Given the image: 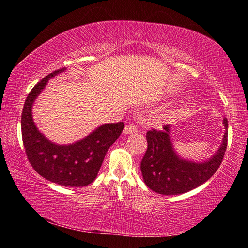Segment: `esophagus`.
Wrapping results in <instances>:
<instances>
[{
	"label": "esophagus",
	"instance_id": "1",
	"mask_svg": "<svg viewBox=\"0 0 248 248\" xmlns=\"http://www.w3.org/2000/svg\"><path fill=\"white\" fill-rule=\"evenodd\" d=\"M138 131V127L136 124H127L124 127V133H133V132H137Z\"/></svg>",
	"mask_w": 248,
	"mask_h": 248
}]
</instances>
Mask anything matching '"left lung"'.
Here are the masks:
<instances>
[{
	"label": "left lung",
	"mask_w": 248,
	"mask_h": 248,
	"mask_svg": "<svg viewBox=\"0 0 248 248\" xmlns=\"http://www.w3.org/2000/svg\"><path fill=\"white\" fill-rule=\"evenodd\" d=\"M223 142L215 156L204 163L180 159L171 148L170 125L146 132L148 149L141 161L143 180L150 189L161 195H180L207 182L219 169L228 146V119Z\"/></svg>",
	"instance_id": "left-lung-1"
}]
</instances>
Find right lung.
Returning <instances> with one entry per match:
<instances>
[{
    "mask_svg": "<svg viewBox=\"0 0 248 248\" xmlns=\"http://www.w3.org/2000/svg\"><path fill=\"white\" fill-rule=\"evenodd\" d=\"M64 70L48 74L28 94L22 112L23 143L29 163L40 176L61 186L84 187L94 182L105 155L123 132L124 124H104L85 139L70 145H57L46 139L32 121V103L48 79Z\"/></svg>",
    "mask_w": 248,
    "mask_h": 248,
    "instance_id": "right-lung-1",
    "label": "right lung"
}]
</instances>
